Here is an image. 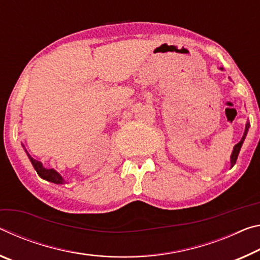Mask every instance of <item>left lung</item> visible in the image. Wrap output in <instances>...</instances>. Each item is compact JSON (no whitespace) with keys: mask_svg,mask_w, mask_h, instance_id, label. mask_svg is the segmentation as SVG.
Instances as JSON below:
<instances>
[{"mask_svg":"<svg viewBox=\"0 0 260 260\" xmlns=\"http://www.w3.org/2000/svg\"><path fill=\"white\" fill-rule=\"evenodd\" d=\"M220 70H223V68H220ZM229 79H231V78H229ZM249 127H250V123H249V121H248V122H246V124H245V130H244L243 136H242V139H241L240 142H238V143L236 144V145L234 146V148H233V152H232V155H231V168L234 167V165L236 164L238 153H240L241 147H242V145H243V143H244V139H245V137H246V135H248Z\"/></svg>","mask_w":260,"mask_h":260,"instance_id":"1","label":"left lung"}]
</instances>
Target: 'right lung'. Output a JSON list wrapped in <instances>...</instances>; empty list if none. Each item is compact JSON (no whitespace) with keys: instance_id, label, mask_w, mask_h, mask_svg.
Instances as JSON below:
<instances>
[{"instance_id":"right-lung-1","label":"right lung","mask_w":260,"mask_h":260,"mask_svg":"<svg viewBox=\"0 0 260 260\" xmlns=\"http://www.w3.org/2000/svg\"><path fill=\"white\" fill-rule=\"evenodd\" d=\"M22 146L24 147V145L22 144ZM25 152H26V154L28 156L29 161H31V164L33 165L34 169H36V172L38 173V175H39L41 178H44V180L48 181V182H52L55 183V184H66L67 181H64V178L61 176V174L57 173L55 169H48V168H45L44 165H42L40 161H38L36 159H33L31 155L28 154V152L26 151V148L24 147Z\"/></svg>"}]
</instances>
